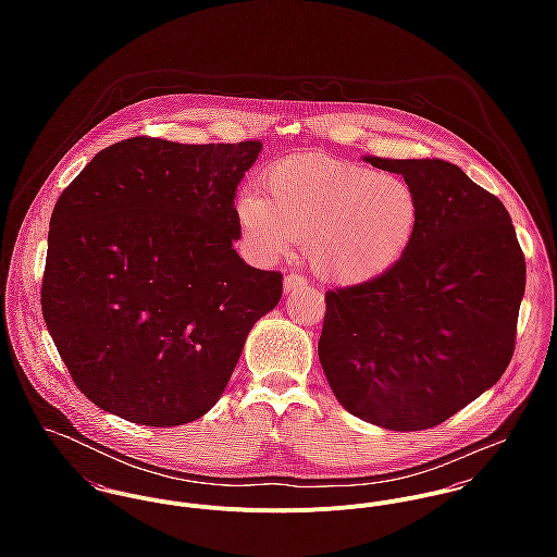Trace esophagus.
Returning <instances> with one entry per match:
<instances>
[{
    "label": "esophagus",
    "mask_w": 557,
    "mask_h": 557,
    "mask_svg": "<svg viewBox=\"0 0 557 557\" xmlns=\"http://www.w3.org/2000/svg\"><path fill=\"white\" fill-rule=\"evenodd\" d=\"M307 285V278L302 276V274H287L285 276V281H283V287H285V292H298V289H302Z\"/></svg>",
    "instance_id": "esophagus-1"
}]
</instances>
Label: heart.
<instances>
[{"label":"heart","mask_w":557,"mask_h":557,"mask_svg":"<svg viewBox=\"0 0 557 557\" xmlns=\"http://www.w3.org/2000/svg\"><path fill=\"white\" fill-rule=\"evenodd\" d=\"M238 219L246 242L261 255L283 252L307 238L319 272L338 283H358L388 270L413 238V190L397 175L332 157L276 162L261 195L244 197Z\"/></svg>","instance_id":"1"}]
</instances>
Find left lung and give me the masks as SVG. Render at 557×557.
<instances>
[{"label":"left lung","instance_id":"left-lung-1","mask_svg":"<svg viewBox=\"0 0 557 557\" xmlns=\"http://www.w3.org/2000/svg\"><path fill=\"white\" fill-rule=\"evenodd\" d=\"M364 160L403 175L418 223L384 274L325 294L319 362L349 413L391 431H422L504 375L525 257L504 203L457 164Z\"/></svg>","mask_w":557,"mask_h":557}]
</instances>
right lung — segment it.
I'll list each match as a JSON object with an SVG mask.
<instances>
[{
  "instance_id": "add662e5",
  "label": "right lung",
  "mask_w": 557,
  "mask_h": 557,
  "mask_svg": "<svg viewBox=\"0 0 557 557\" xmlns=\"http://www.w3.org/2000/svg\"><path fill=\"white\" fill-rule=\"evenodd\" d=\"M259 141L133 137L98 152L49 225L42 318L100 409L146 426L201 418L223 395L283 274L248 265L236 190Z\"/></svg>"
}]
</instances>
